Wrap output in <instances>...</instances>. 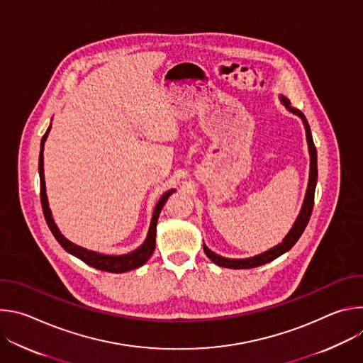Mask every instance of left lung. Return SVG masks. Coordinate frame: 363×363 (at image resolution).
I'll use <instances>...</instances> for the list:
<instances>
[{"label": "left lung", "mask_w": 363, "mask_h": 363, "mask_svg": "<svg viewBox=\"0 0 363 363\" xmlns=\"http://www.w3.org/2000/svg\"><path fill=\"white\" fill-rule=\"evenodd\" d=\"M280 100L283 101V105L294 115H297L304 125L306 129V139H307V145H308V153H310V175H308V185H307V191H306V196L301 205V210L300 214L297 217V220L294 221L291 230L289 231V234L284 237V240L277 244L276 247L270 248L269 251L263 252V254H258L250 258H225L221 257L216 252H213L208 247L203 244V251L206 254V257L210 258L211 262H214L217 266L220 267H228V269H252V267H258V266H263L266 263L273 262L274 258L280 257L281 254H284L286 251H289L300 238V235L303 234L310 216H312V210H313V203H315V189H316V182H318V152H316V146L313 143V138H312V132H310V126L307 123L306 116L296 108L290 106V100L284 96H280Z\"/></svg>", "instance_id": "left-lung-1"}]
</instances>
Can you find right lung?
<instances>
[{"instance_id": "1", "label": "right lung", "mask_w": 363, "mask_h": 363, "mask_svg": "<svg viewBox=\"0 0 363 363\" xmlns=\"http://www.w3.org/2000/svg\"><path fill=\"white\" fill-rule=\"evenodd\" d=\"M51 125L48 126L47 132L44 133L43 139H41V145H40V157H38V174H40V199H41V206H43V213H44V218L47 221L48 228L53 233V235L56 237V240L59 241V244L70 254H73L74 257L80 258L82 262H84L86 264H89L90 267H94L97 270H103V272H109V273H125L133 269H138L140 266H143L149 257L152 255L153 250H155V235H157V223H158V217L161 214V210L164 208V205L167 202V199L169 198V195L172 192H175V189H169L168 192H165L161 199L158 201L157 206H155V211L152 216V221H150V227L146 235V240L143 241V244L128 252L123 255H106V254H100L91 250H86L80 245L73 244L72 241H69L57 228L53 217H51V211L48 208V201H47V194H45V182H44V168H43V149H44V142L47 139V135L50 132Z\"/></svg>"}]
</instances>
